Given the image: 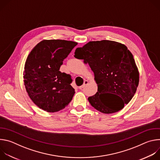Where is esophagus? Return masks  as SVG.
<instances>
[{
    "label": "esophagus",
    "instance_id": "obj_1",
    "mask_svg": "<svg viewBox=\"0 0 160 160\" xmlns=\"http://www.w3.org/2000/svg\"><path fill=\"white\" fill-rule=\"evenodd\" d=\"M88 83V80H85L84 81V83H83V84L82 85V86H80V87H79V88L80 89H82L83 88H84L87 84Z\"/></svg>",
    "mask_w": 160,
    "mask_h": 160
}]
</instances>
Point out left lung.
I'll return each mask as SVG.
<instances>
[{"label":"left lung","mask_w":160,"mask_h":160,"mask_svg":"<svg viewBox=\"0 0 160 160\" xmlns=\"http://www.w3.org/2000/svg\"><path fill=\"white\" fill-rule=\"evenodd\" d=\"M75 58L88 63L94 73L98 92L88 98L98 111L110 114L123 108L133 97L139 82V73L132 54L124 44L103 40L89 42L78 48ZM112 95L115 103L107 101Z\"/></svg>","instance_id":"left-lung-1"}]
</instances>
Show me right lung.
I'll use <instances>...</instances> for the list:
<instances>
[{
  "instance_id": "add662e5",
  "label": "right lung",
  "mask_w": 160,
  "mask_h": 160,
  "mask_svg": "<svg viewBox=\"0 0 160 160\" xmlns=\"http://www.w3.org/2000/svg\"><path fill=\"white\" fill-rule=\"evenodd\" d=\"M77 45L64 40H43L32 50L25 65V88L32 101L48 112L69 104L75 93L71 75L59 71L63 60Z\"/></svg>"
}]
</instances>
